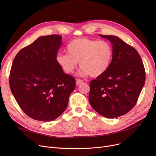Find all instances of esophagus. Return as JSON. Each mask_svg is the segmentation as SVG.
Here are the masks:
<instances>
[{
	"label": "esophagus",
	"mask_w": 156,
	"mask_h": 156,
	"mask_svg": "<svg viewBox=\"0 0 156 156\" xmlns=\"http://www.w3.org/2000/svg\"><path fill=\"white\" fill-rule=\"evenodd\" d=\"M83 81L82 80H80V79L76 80V86H78V85H80L81 83H82Z\"/></svg>",
	"instance_id": "34e87169"
}]
</instances>
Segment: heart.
<instances>
[{
    "label": "heart",
    "mask_w": 156,
    "mask_h": 156,
    "mask_svg": "<svg viewBox=\"0 0 156 156\" xmlns=\"http://www.w3.org/2000/svg\"><path fill=\"white\" fill-rule=\"evenodd\" d=\"M66 51L68 54H57V64L66 73L71 74L79 62L81 68L80 74L83 76L102 75L109 69L113 56L112 46L107 41L87 38L72 40L67 45Z\"/></svg>",
    "instance_id": "heart-1"
}]
</instances>
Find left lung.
<instances>
[{"mask_svg":"<svg viewBox=\"0 0 156 156\" xmlns=\"http://www.w3.org/2000/svg\"><path fill=\"white\" fill-rule=\"evenodd\" d=\"M112 44L109 69L90 81L88 99L102 116L115 118L135 105L145 81V71L136 49L116 36L99 35Z\"/></svg>","mask_w":156,"mask_h":156,"instance_id":"obj_1","label":"left lung"}]
</instances>
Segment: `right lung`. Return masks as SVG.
<instances>
[{"label": "right lung", "instance_id": "1", "mask_svg": "<svg viewBox=\"0 0 156 156\" xmlns=\"http://www.w3.org/2000/svg\"><path fill=\"white\" fill-rule=\"evenodd\" d=\"M62 44L58 35L42 36L16 54L9 76L11 90L30 118L51 121L66 109L75 79L64 73L55 57Z\"/></svg>", "mask_w": 156, "mask_h": 156}]
</instances>
